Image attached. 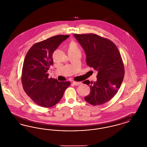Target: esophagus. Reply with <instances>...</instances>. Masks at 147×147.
<instances>
[{
  "label": "esophagus",
  "instance_id": "obj_1",
  "mask_svg": "<svg viewBox=\"0 0 147 147\" xmlns=\"http://www.w3.org/2000/svg\"><path fill=\"white\" fill-rule=\"evenodd\" d=\"M73 84H74V85H76V86H78V85H80L82 83H81L80 82H73Z\"/></svg>",
  "mask_w": 147,
  "mask_h": 147
}]
</instances>
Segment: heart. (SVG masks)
<instances>
[{
    "label": "heart",
    "instance_id": "heart-1",
    "mask_svg": "<svg viewBox=\"0 0 147 147\" xmlns=\"http://www.w3.org/2000/svg\"><path fill=\"white\" fill-rule=\"evenodd\" d=\"M78 51V47L76 43L75 42H71L69 46L68 49V52L70 51Z\"/></svg>",
    "mask_w": 147,
    "mask_h": 147
}]
</instances>
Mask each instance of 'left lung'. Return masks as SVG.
Segmentation results:
<instances>
[{"label":"left lung","instance_id":"1","mask_svg":"<svg viewBox=\"0 0 147 147\" xmlns=\"http://www.w3.org/2000/svg\"><path fill=\"white\" fill-rule=\"evenodd\" d=\"M74 36L84 49L86 64L98 72L96 82H83L90 88L84 99L94 106L102 105L116 95L124 78V65L119 49L111 41L96 34Z\"/></svg>","mask_w":147,"mask_h":147}]
</instances>
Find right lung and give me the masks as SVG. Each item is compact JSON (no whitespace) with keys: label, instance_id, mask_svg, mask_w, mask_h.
<instances>
[{"label":"right lung","instance_id":"right-lung-1","mask_svg":"<svg viewBox=\"0 0 147 147\" xmlns=\"http://www.w3.org/2000/svg\"><path fill=\"white\" fill-rule=\"evenodd\" d=\"M69 35H57L36 43L25 56L22 71V83L24 91L37 105L50 107L62 98L70 82H58L49 78L47 71L53 64L52 55Z\"/></svg>","mask_w":147,"mask_h":147}]
</instances>
